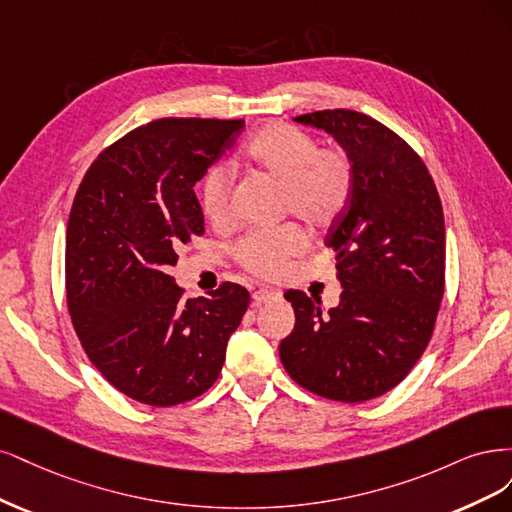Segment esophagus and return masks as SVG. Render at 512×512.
I'll list each match as a JSON object with an SVG mask.
<instances>
[{
	"mask_svg": "<svg viewBox=\"0 0 512 512\" xmlns=\"http://www.w3.org/2000/svg\"><path fill=\"white\" fill-rule=\"evenodd\" d=\"M280 298V291L278 289H272V287H261L253 293V304L255 306H261V304H268L272 300H278Z\"/></svg>",
	"mask_w": 512,
	"mask_h": 512,
	"instance_id": "1",
	"label": "esophagus"
}]
</instances>
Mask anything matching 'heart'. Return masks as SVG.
Listing matches in <instances>:
<instances>
[{"label":"heart","mask_w":512,"mask_h":512,"mask_svg":"<svg viewBox=\"0 0 512 512\" xmlns=\"http://www.w3.org/2000/svg\"><path fill=\"white\" fill-rule=\"evenodd\" d=\"M246 157L257 170L283 185V210L312 229H325L344 212L353 193V163L338 148H319L306 131L270 123L246 144ZM232 174L214 166L202 180V208L212 223L229 219ZM306 234L298 225L255 229L236 244V259L255 276L272 278L304 251Z\"/></svg>","instance_id":"obj_1"}]
</instances>
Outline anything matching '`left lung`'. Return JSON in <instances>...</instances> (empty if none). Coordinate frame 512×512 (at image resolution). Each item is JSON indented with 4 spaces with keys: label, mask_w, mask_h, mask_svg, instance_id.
<instances>
[{
    "label": "left lung",
    "mask_w": 512,
    "mask_h": 512,
    "mask_svg": "<svg viewBox=\"0 0 512 512\" xmlns=\"http://www.w3.org/2000/svg\"><path fill=\"white\" fill-rule=\"evenodd\" d=\"M295 123L332 136L353 163V193L329 227L340 302L289 289L293 332L280 342L285 370L336 402H366L412 370L432 338L444 293V217L421 157L355 110H323Z\"/></svg>",
    "instance_id": "obj_1"
}]
</instances>
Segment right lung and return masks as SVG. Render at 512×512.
<instances>
[{"label":"right lung","instance_id":"obj_1","mask_svg":"<svg viewBox=\"0 0 512 512\" xmlns=\"http://www.w3.org/2000/svg\"><path fill=\"white\" fill-rule=\"evenodd\" d=\"M244 121L157 119L97 157L65 234L68 308L82 349L106 381L148 406H174L217 381L251 295L225 283L183 300L170 268L204 234L193 191L236 144Z\"/></svg>","mask_w":512,"mask_h":512}]
</instances>
